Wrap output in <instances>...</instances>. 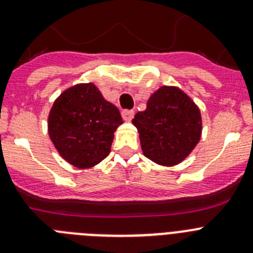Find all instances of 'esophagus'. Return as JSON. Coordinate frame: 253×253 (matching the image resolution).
Instances as JSON below:
<instances>
[{
	"mask_svg": "<svg viewBox=\"0 0 253 253\" xmlns=\"http://www.w3.org/2000/svg\"><path fill=\"white\" fill-rule=\"evenodd\" d=\"M122 116H123V119H124L125 122H130V120L133 119L134 111L133 110H123L122 111Z\"/></svg>",
	"mask_w": 253,
	"mask_h": 253,
	"instance_id": "obj_1",
	"label": "esophagus"
}]
</instances>
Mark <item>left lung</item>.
<instances>
[{
  "mask_svg": "<svg viewBox=\"0 0 253 253\" xmlns=\"http://www.w3.org/2000/svg\"><path fill=\"white\" fill-rule=\"evenodd\" d=\"M142 151L163 166H173L190 154L202 135L199 107L177 87L163 86L149 97L147 109L135 114Z\"/></svg>",
  "mask_w": 253,
  "mask_h": 253,
  "instance_id": "1",
  "label": "left lung"
}]
</instances>
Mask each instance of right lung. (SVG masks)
I'll use <instances>...</instances> for the list:
<instances>
[{
  "label": "right lung",
  "instance_id": "obj_1",
  "mask_svg": "<svg viewBox=\"0 0 253 253\" xmlns=\"http://www.w3.org/2000/svg\"><path fill=\"white\" fill-rule=\"evenodd\" d=\"M123 123L118 107L102 97L93 84L73 86L53 104L49 135L67 162L92 167L110 153L114 131Z\"/></svg>",
  "mask_w": 253,
  "mask_h": 253
}]
</instances>
